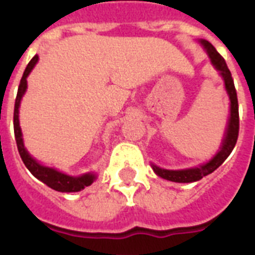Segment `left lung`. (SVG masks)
Returning a JSON list of instances; mask_svg holds the SVG:
<instances>
[{
    "label": "left lung",
    "mask_w": 255,
    "mask_h": 255,
    "mask_svg": "<svg viewBox=\"0 0 255 255\" xmlns=\"http://www.w3.org/2000/svg\"><path fill=\"white\" fill-rule=\"evenodd\" d=\"M199 45L205 49L210 58V63L214 67V69L218 72L219 77L222 79L223 87L229 96V118H227L226 128L223 133V139L221 141L219 148L207 162L202 163L197 167H190V168H182V170H167L163 167H159L156 164L151 163V167L155 174L160 176L162 179L175 182V183H192L201 180L203 176H207L209 174L214 172L221 164H222L231 151L234 149L238 139V131H240V115H238V99H237V91L234 87V81L231 77V73L226 65L225 58L217 52V49L210 44L207 40L199 38L198 40Z\"/></svg>",
    "instance_id": "obj_1"
}]
</instances>
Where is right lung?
<instances>
[{
  "label": "right lung",
  "mask_w": 255,
  "mask_h": 255,
  "mask_svg": "<svg viewBox=\"0 0 255 255\" xmlns=\"http://www.w3.org/2000/svg\"><path fill=\"white\" fill-rule=\"evenodd\" d=\"M38 63V54H36L34 57L29 61V64L25 68V72L21 81H19L18 92H17V97H15L14 103V116H13V126H14V136L15 143H17V148H18L19 156L22 159V162L26 166L34 178L38 180H41L42 183H45L48 187L53 188L56 191L60 192H77L84 190L85 187H88L97 179L96 172H85L79 176H73V175H68L63 171L57 170L54 167L45 166L40 163L37 159H34L28 152V149L24 144V139H22V131L19 127V106H21V100L24 97L26 89H28V76L30 75V72L33 71V68L36 67V64Z\"/></svg>",
  "instance_id": "add662e5"
}]
</instances>
